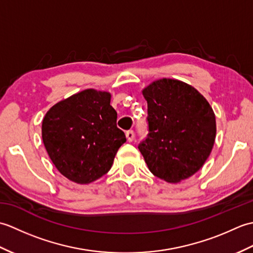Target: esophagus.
Listing matches in <instances>:
<instances>
[{
  "label": "esophagus",
  "mask_w": 253,
  "mask_h": 253,
  "mask_svg": "<svg viewBox=\"0 0 253 253\" xmlns=\"http://www.w3.org/2000/svg\"><path fill=\"white\" fill-rule=\"evenodd\" d=\"M126 138L127 140L131 142L133 140V138H135V132H133V130H127L126 131Z\"/></svg>",
  "instance_id": "obj_1"
}]
</instances>
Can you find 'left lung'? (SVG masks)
Masks as SVG:
<instances>
[{"label": "left lung", "mask_w": 253, "mask_h": 253, "mask_svg": "<svg viewBox=\"0 0 253 253\" xmlns=\"http://www.w3.org/2000/svg\"><path fill=\"white\" fill-rule=\"evenodd\" d=\"M148 135L138 149L151 173L169 182L192 176L212 151L215 115L203 95L179 80L163 78L142 91Z\"/></svg>", "instance_id": "1"}]
</instances>
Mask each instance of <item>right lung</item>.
Returning <instances> with one entry per match:
<instances>
[{
    "label": "right lung",
    "mask_w": 253,
    "mask_h": 253,
    "mask_svg": "<svg viewBox=\"0 0 253 253\" xmlns=\"http://www.w3.org/2000/svg\"><path fill=\"white\" fill-rule=\"evenodd\" d=\"M110 102L109 92L87 89L58 102L45 114L42 140L53 164L69 180L89 184L99 179L126 142Z\"/></svg>",
    "instance_id": "obj_1"
}]
</instances>
